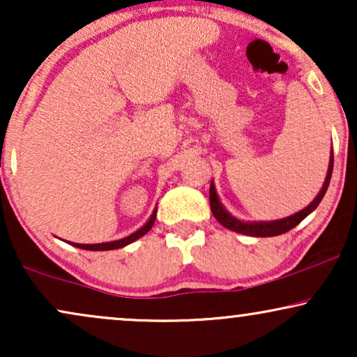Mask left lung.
Here are the masks:
<instances>
[{
  "label": "left lung",
  "mask_w": 357,
  "mask_h": 357,
  "mask_svg": "<svg viewBox=\"0 0 357 357\" xmlns=\"http://www.w3.org/2000/svg\"><path fill=\"white\" fill-rule=\"evenodd\" d=\"M333 153L329 156V166H328V173H326V179H324V184L321 188V191L318 192V196L314 197L313 202L310 206H306L303 211L296 212V214L288 215L285 219L280 220H268V222H243V220H238L234 218V215L229 214L225 211V207L220 204L218 192H215V186L214 183H211L209 188V201H211V211L214 214V218L219 220L220 224L224 225L225 229L229 231L243 234V236H252V237H273V236H280V234H285L288 231H291L293 227H296L301 220H303L306 215L311 214L314 209H317L319 202L326 194V189L329 186V181H331V174H333Z\"/></svg>",
  "instance_id": "1"
}]
</instances>
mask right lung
<instances>
[{
  "instance_id": "1",
  "label": "right lung",
  "mask_w": 357,
  "mask_h": 357,
  "mask_svg": "<svg viewBox=\"0 0 357 357\" xmlns=\"http://www.w3.org/2000/svg\"><path fill=\"white\" fill-rule=\"evenodd\" d=\"M155 219H156V209L153 211L150 220H148V222L143 225L142 229H138V231L133 232L132 236H128V237H125V238H120V241L102 242V243H74V242H72L70 245L79 247V249H84V250H115V249H121V247L128 245V243H132V242L137 241V238L145 236V234L153 227V224H155Z\"/></svg>"
}]
</instances>
